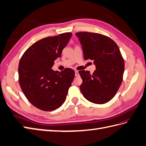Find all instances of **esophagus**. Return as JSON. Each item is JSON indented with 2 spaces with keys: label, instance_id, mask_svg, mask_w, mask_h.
<instances>
[{
  "label": "esophagus",
  "instance_id": "1",
  "mask_svg": "<svg viewBox=\"0 0 146 146\" xmlns=\"http://www.w3.org/2000/svg\"><path fill=\"white\" fill-rule=\"evenodd\" d=\"M75 76H76V77L79 76V72H78L77 70H76V71H75Z\"/></svg>",
  "mask_w": 146,
  "mask_h": 146
}]
</instances>
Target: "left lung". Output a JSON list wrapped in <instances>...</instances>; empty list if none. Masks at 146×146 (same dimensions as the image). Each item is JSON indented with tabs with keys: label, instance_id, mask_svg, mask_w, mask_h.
<instances>
[{
	"label": "left lung",
	"instance_id": "obj_1",
	"mask_svg": "<svg viewBox=\"0 0 146 146\" xmlns=\"http://www.w3.org/2000/svg\"><path fill=\"white\" fill-rule=\"evenodd\" d=\"M84 59L94 60L96 69L80 70L82 79L80 89L90 102L104 104L115 97L122 83L124 61L116 42L110 37L97 33L77 32Z\"/></svg>",
	"mask_w": 146,
	"mask_h": 146
}]
</instances>
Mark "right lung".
Masks as SVG:
<instances>
[{"instance_id": "obj_1", "label": "right lung", "mask_w": 146, "mask_h": 146, "mask_svg": "<svg viewBox=\"0 0 146 146\" xmlns=\"http://www.w3.org/2000/svg\"><path fill=\"white\" fill-rule=\"evenodd\" d=\"M72 35L67 32L42 38L30 46L20 60V87L28 100L42 111H52L64 103L75 76L72 69L61 72L51 69Z\"/></svg>"}]
</instances>
